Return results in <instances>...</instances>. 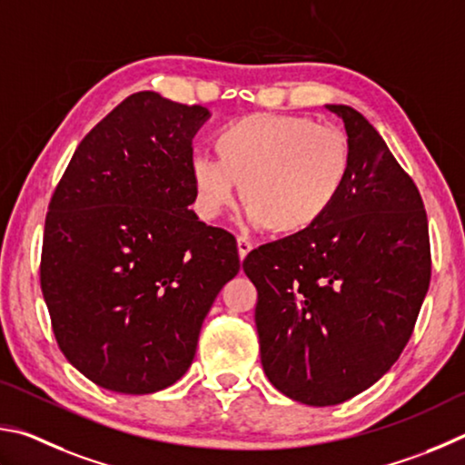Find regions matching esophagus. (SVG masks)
<instances>
[{"label":"esophagus","instance_id":"1","mask_svg":"<svg viewBox=\"0 0 465 465\" xmlns=\"http://www.w3.org/2000/svg\"><path fill=\"white\" fill-rule=\"evenodd\" d=\"M237 247H239V257L245 259L249 255V251L253 249V241L247 239V237H242V234H241V237L237 239Z\"/></svg>","mask_w":465,"mask_h":465}]
</instances>
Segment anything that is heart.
<instances>
[{
    "instance_id": "1",
    "label": "heart",
    "mask_w": 465,
    "mask_h": 465,
    "mask_svg": "<svg viewBox=\"0 0 465 465\" xmlns=\"http://www.w3.org/2000/svg\"><path fill=\"white\" fill-rule=\"evenodd\" d=\"M218 157L195 153L190 173L195 208L206 220L223 216L241 183L255 226L302 231L327 214L351 171V143L335 124L304 116L255 114L216 136Z\"/></svg>"
}]
</instances>
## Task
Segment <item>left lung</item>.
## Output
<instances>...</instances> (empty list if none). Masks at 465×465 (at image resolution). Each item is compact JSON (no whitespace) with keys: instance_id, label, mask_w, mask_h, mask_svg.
<instances>
[{"instance_id":"left-lung-1","label":"left lung","mask_w":465,"mask_h":465,"mask_svg":"<svg viewBox=\"0 0 465 465\" xmlns=\"http://www.w3.org/2000/svg\"><path fill=\"white\" fill-rule=\"evenodd\" d=\"M351 171L312 226L242 262L257 288L265 376L308 406L345 402L384 376L409 343L430 280L429 224L412 177L349 105Z\"/></svg>"}]
</instances>
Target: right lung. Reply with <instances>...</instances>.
I'll return each instance as SVG.
<instances>
[{
    "mask_svg": "<svg viewBox=\"0 0 465 465\" xmlns=\"http://www.w3.org/2000/svg\"><path fill=\"white\" fill-rule=\"evenodd\" d=\"M203 105L138 92L89 130L48 202L40 288L73 368L118 394L183 376L202 322L241 270L237 239L190 203Z\"/></svg>",
    "mask_w": 465,
    "mask_h": 465,
    "instance_id": "obj_1",
    "label": "right lung"
}]
</instances>
